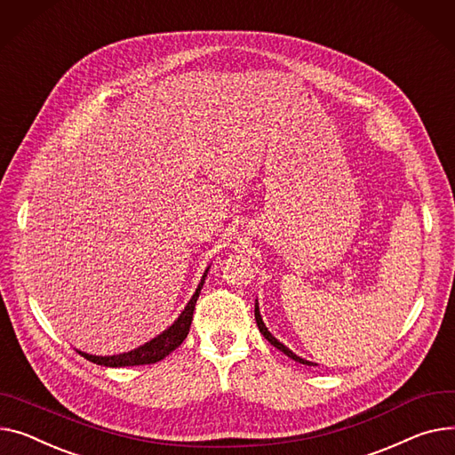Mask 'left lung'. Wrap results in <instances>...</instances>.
Segmentation results:
<instances>
[{"label": "left lung", "mask_w": 455, "mask_h": 455, "mask_svg": "<svg viewBox=\"0 0 455 455\" xmlns=\"http://www.w3.org/2000/svg\"><path fill=\"white\" fill-rule=\"evenodd\" d=\"M254 316H256V323H258V327H259V331H261V335L272 344V346H275L276 349H280L282 353H285L289 358H292V360H296V362H299V364H306V366H316V364H313V362H309V360H304V358H299L298 355H294L289 347H285L280 340H276L275 337H272L270 335V332H268V329L265 327V323H263V320H261V315H259V307H258V304L254 306Z\"/></svg>", "instance_id": "left-lung-1"}]
</instances>
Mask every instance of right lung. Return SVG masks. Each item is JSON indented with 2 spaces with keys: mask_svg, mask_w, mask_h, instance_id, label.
I'll list each match as a JSON object with an SVG mask.
<instances>
[{
  "mask_svg": "<svg viewBox=\"0 0 455 455\" xmlns=\"http://www.w3.org/2000/svg\"><path fill=\"white\" fill-rule=\"evenodd\" d=\"M206 272L204 270L203 280L199 283V287L196 289V294L192 296V299L188 301V306L185 307V311L180 313V316L164 331L161 332L159 337H156L154 340L146 342L144 346L123 353V355H113V356H97V355H87L78 351L84 358H87L89 362H93V364L99 366H108V368H124V366H144V364H156V362L163 360L164 356H168L175 347H179L183 344V340L187 339L190 325H192V318H194V309H196V301L199 298V292L203 289L204 278H206Z\"/></svg>",
  "mask_w": 455,
  "mask_h": 455,
  "instance_id": "right-lung-1",
  "label": "right lung"
}]
</instances>
